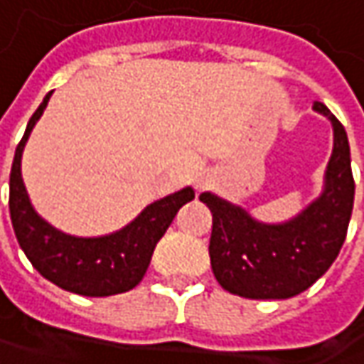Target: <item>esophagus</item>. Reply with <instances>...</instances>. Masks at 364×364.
I'll list each match as a JSON object with an SVG mask.
<instances>
[{"instance_id": "34e87169", "label": "esophagus", "mask_w": 364, "mask_h": 364, "mask_svg": "<svg viewBox=\"0 0 364 364\" xmlns=\"http://www.w3.org/2000/svg\"><path fill=\"white\" fill-rule=\"evenodd\" d=\"M204 184H206V180H203V178H200V180L196 182V186H198V188H200V186H204Z\"/></svg>"}]
</instances>
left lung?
Returning a JSON list of instances; mask_svg holds the SVG:
<instances>
[{
	"instance_id": "left-lung-1",
	"label": "left lung",
	"mask_w": 364,
	"mask_h": 364,
	"mask_svg": "<svg viewBox=\"0 0 364 364\" xmlns=\"http://www.w3.org/2000/svg\"><path fill=\"white\" fill-rule=\"evenodd\" d=\"M332 123L334 146L324 186L296 217L284 223H261L243 206L213 192L203 200L213 213L208 245L210 265L223 289L251 300H287L301 294L328 272L344 243L355 203L350 147L343 123L318 103Z\"/></svg>"
}]
</instances>
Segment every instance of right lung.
<instances>
[{"instance_id":"obj_1","label":"right lung","mask_w":364,"mask_h":364,"mask_svg":"<svg viewBox=\"0 0 364 364\" xmlns=\"http://www.w3.org/2000/svg\"><path fill=\"white\" fill-rule=\"evenodd\" d=\"M48 92L28 121L9 174V217L21 251L54 286L78 296L105 298L129 291L147 272L156 245L176 213L194 198V190L172 192L146 208L123 229L101 237H75L52 227L32 206L21 178V154L50 101Z\"/></svg>"}]
</instances>
